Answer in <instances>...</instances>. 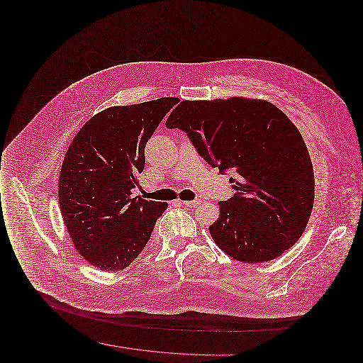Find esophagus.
<instances>
[{
	"label": "esophagus",
	"mask_w": 363,
	"mask_h": 363,
	"mask_svg": "<svg viewBox=\"0 0 363 363\" xmlns=\"http://www.w3.org/2000/svg\"><path fill=\"white\" fill-rule=\"evenodd\" d=\"M181 204H182V206H185V207H199V206L201 204V201H200V200H191V201H181Z\"/></svg>",
	"instance_id": "obj_1"
}]
</instances>
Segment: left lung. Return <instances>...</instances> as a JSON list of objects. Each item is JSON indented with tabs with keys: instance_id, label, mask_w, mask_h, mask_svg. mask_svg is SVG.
Segmentation results:
<instances>
[{
	"instance_id": "left-lung-1",
	"label": "left lung",
	"mask_w": 363,
	"mask_h": 363,
	"mask_svg": "<svg viewBox=\"0 0 363 363\" xmlns=\"http://www.w3.org/2000/svg\"><path fill=\"white\" fill-rule=\"evenodd\" d=\"M166 126L188 135L199 155L233 174L235 194L220 201L209 233L243 262L277 259L305 231L314 203L311 155L299 130L275 104L230 98L182 101Z\"/></svg>"
}]
</instances>
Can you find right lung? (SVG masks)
I'll list each match as a JSON object with an SVG mask.
<instances>
[{
    "label": "right lung",
    "instance_id": "add662e5",
    "mask_svg": "<svg viewBox=\"0 0 363 363\" xmlns=\"http://www.w3.org/2000/svg\"><path fill=\"white\" fill-rule=\"evenodd\" d=\"M177 98L108 107L70 143L58 184L61 213L76 249L94 267L121 271L151 238L167 203L133 197L144 148Z\"/></svg>",
    "mask_w": 363,
    "mask_h": 363
}]
</instances>
